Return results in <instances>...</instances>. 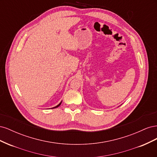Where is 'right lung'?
Returning <instances> with one entry per match:
<instances>
[{"label":"right lung","mask_w":157,"mask_h":157,"mask_svg":"<svg viewBox=\"0 0 157 157\" xmlns=\"http://www.w3.org/2000/svg\"><path fill=\"white\" fill-rule=\"evenodd\" d=\"M61 102H62V101H61V102H60V103L58 104V105H56V107H53V108H52V109H54V108H57V107H59V106L61 105Z\"/></svg>","instance_id":"1"}]
</instances>
